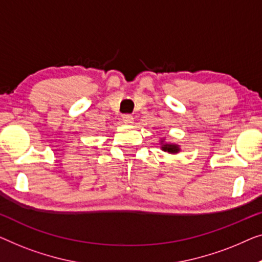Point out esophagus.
<instances>
[{
	"label": "esophagus",
	"mask_w": 262,
	"mask_h": 262,
	"mask_svg": "<svg viewBox=\"0 0 262 262\" xmlns=\"http://www.w3.org/2000/svg\"><path fill=\"white\" fill-rule=\"evenodd\" d=\"M122 121H123V123H126V124H132L133 123V116L132 115H123Z\"/></svg>",
	"instance_id": "obj_1"
}]
</instances>
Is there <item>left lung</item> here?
I'll use <instances>...</instances> for the list:
<instances>
[{
  "label": "left lung",
  "mask_w": 262,
  "mask_h": 262,
  "mask_svg": "<svg viewBox=\"0 0 262 262\" xmlns=\"http://www.w3.org/2000/svg\"><path fill=\"white\" fill-rule=\"evenodd\" d=\"M160 148L164 152H167L169 154H177L180 152V147L177 143L172 142H165V139H160Z\"/></svg>",
  "instance_id": "1"
}]
</instances>
